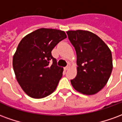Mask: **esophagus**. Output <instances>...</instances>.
Wrapping results in <instances>:
<instances>
[{
	"label": "esophagus",
	"mask_w": 122,
	"mask_h": 122,
	"mask_svg": "<svg viewBox=\"0 0 122 122\" xmlns=\"http://www.w3.org/2000/svg\"><path fill=\"white\" fill-rule=\"evenodd\" d=\"M70 66H71V65H70V64H69V65H67L66 67H65L64 69H65V71H66V70H68V69L70 68Z\"/></svg>",
	"instance_id": "esophagus-1"
}]
</instances>
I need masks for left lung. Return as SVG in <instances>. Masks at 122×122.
<instances>
[{
  "instance_id": "left-lung-1",
  "label": "left lung",
  "mask_w": 122,
  "mask_h": 122,
  "mask_svg": "<svg viewBox=\"0 0 122 122\" xmlns=\"http://www.w3.org/2000/svg\"><path fill=\"white\" fill-rule=\"evenodd\" d=\"M76 52L77 74L72 86L82 94L94 95L107 84L112 71V57L107 45L98 36L83 30L66 32Z\"/></svg>"
}]
</instances>
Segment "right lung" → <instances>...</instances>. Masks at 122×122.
Wrapping results in <instances>:
<instances>
[{"label": "right lung", "instance_id": "obj_1", "mask_svg": "<svg viewBox=\"0 0 122 122\" xmlns=\"http://www.w3.org/2000/svg\"><path fill=\"white\" fill-rule=\"evenodd\" d=\"M66 38L63 30L41 28L20 41L13 57V68L19 84L29 97L41 99L56 90L63 68L57 65L51 51Z\"/></svg>", "mask_w": 122, "mask_h": 122}]
</instances>
